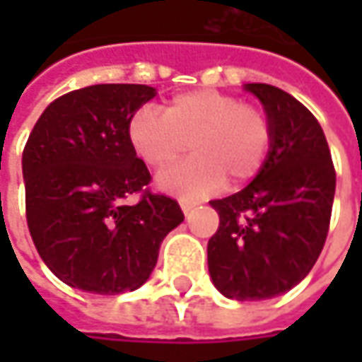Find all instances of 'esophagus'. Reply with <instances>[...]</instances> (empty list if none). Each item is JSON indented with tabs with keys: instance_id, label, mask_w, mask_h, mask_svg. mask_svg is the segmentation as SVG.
Wrapping results in <instances>:
<instances>
[{
	"instance_id": "esophagus-1",
	"label": "esophagus",
	"mask_w": 362,
	"mask_h": 362,
	"mask_svg": "<svg viewBox=\"0 0 362 362\" xmlns=\"http://www.w3.org/2000/svg\"><path fill=\"white\" fill-rule=\"evenodd\" d=\"M179 205H181V209H183V214L187 216L189 211H191V209H193V207H195L197 203H195V202H189V199H181V202H179Z\"/></svg>"
}]
</instances>
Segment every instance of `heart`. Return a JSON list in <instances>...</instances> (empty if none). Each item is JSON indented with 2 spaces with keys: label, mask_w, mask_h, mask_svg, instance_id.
Listing matches in <instances>:
<instances>
[{
  "label": "heart",
  "mask_w": 362,
  "mask_h": 362,
  "mask_svg": "<svg viewBox=\"0 0 362 362\" xmlns=\"http://www.w3.org/2000/svg\"><path fill=\"white\" fill-rule=\"evenodd\" d=\"M272 122L264 108L219 90H191L173 96L165 112L141 106L129 122L134 153L153 169H167L189 146L183 165L159 175V187L183 197L209 195L230 179H254L272 148Z\"/></svg>",
  "instance_id": "b5f03b06"
}]
</instances>
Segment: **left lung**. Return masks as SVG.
Listing matches in <instances>:
<instances>
[{
  "label": "left lung",
  "instance_id": "left-lung-1",
  "mask_svg": "<svg viewBox=\"0 0 362 362\" xmlns=\"http://www.w3.org/2000/svg\"><path fill=\"white\" fill-rule=\"evenodd\" d=\"M272 122V148L256 179L211 207L219 228L207 243L216 288L233 300L280 296L302 282L330 226L337 173L322 127L306 106L270 84H245Z\"/></svg>",
  "mask_w": 362,
  "mask_h": 362
}]
</instances>
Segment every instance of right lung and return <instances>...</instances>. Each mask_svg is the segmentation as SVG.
Here are the masks:
<instances>
[{"mask_svg": "<svg viewBox=\"0 0 362 362\" xmlns=\"http://www.w3.org/2000/svg\"><path fill=\"white\" fill-rule=\"evenodd\" d=\"M157 92L94 84L56 98L23 146L25 219L35 250L64 284L92 294L132 292L148 280L179 203L146 187L129 141L132 115ZM139 194L134 206L124 204Z\"/></svg>", "mask_w": 362, "mask_h": 362, "instance_id": "right-lung-1", "label": "right lung"}]
</instances>
